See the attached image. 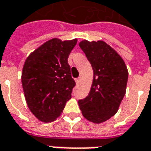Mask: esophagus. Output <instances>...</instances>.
Here are the masks:
<instances>
[{"instance_id":"1","label":"esophagus","mask_w":151,"mask_h":151,"mask_svg":"<svg viewBox=\"0 0 151 151\" xmlns=\"http://www.w3.org/2000/svg\"><path fill=\"white\" fill-rule=\"evenodd\" d=\"M81 79H82V77H81V76H80V77H78V78H76L75 79L76 83H77V84H78L79 82H80V81H81Z\"/></svg>"}]
</instances>
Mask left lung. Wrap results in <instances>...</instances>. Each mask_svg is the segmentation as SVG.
<instances>
[{"instance_id": "8db88e82", "label": "left lung", "mask_w": 151, "mask_h": 151, "mask_svg": "<svg viewBox=\"0 0 151 151\" xmlns=\"http://www.w3.org/2000/svg\"><path fill=\"white\" fill-rule=\"evenodd\" d=\"M79 46L94 71L89 95L79 99L83 116L99 124L116 113L126 91L128 70L123 59L104 41L83 40Z\"/></svg>"}]
</instances>
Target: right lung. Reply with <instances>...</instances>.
<instances>
[{"instance_id":"1","label":"right lung","mask_w":151,"mask_h":151,"mask_svg":"<svg viewBox=\"0 0 151 151\" xmlns=\"http://www.w3.org/2000/svg\"><path fill=\"white\" fill-rule=\"evenodd\" d=\"M77 41L48 40L25 61L22 73L25 98L29 109L41 121L57 119L71 99L76 83L68 57Z\"/></svg>"}]
</instances>
